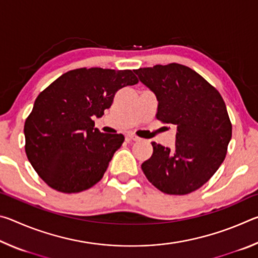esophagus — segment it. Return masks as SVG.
Returning a JSON list of instances; mask_svg holds the SVG:
<instances>
[{
    "label": "esophagus",
    "mask_w": 258,
    "mask_h": 258,
    "mask_svg": "<svg viewBox=\"0 0 258 258\" xmlns=\"http://www.w3.org/2000/svg\"><path fill=\"white\" fill-rule=\"evenodd\" d=\"M127 138L130 140H133V141H139V140H140V138L138 137V135H135L134 133H128L127 134Z\"/></svg>",
    "instance_id": "esophagus-1"
}]
</instances>
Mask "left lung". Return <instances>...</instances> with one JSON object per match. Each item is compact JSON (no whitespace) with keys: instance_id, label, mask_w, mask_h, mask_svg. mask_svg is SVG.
Returning <instances> with one entry per match:
<instances>
[{"instance_id":"8db88e82","label":"left lung","mask_w":258,"mask_h":258,"mask_svg":"<svg viewBox=\"0 0 258 258\" xmlns=\"http://www.w3.org/2000/svg\"><path fill=\"white\" fill-rule=\"evenodd\" d=\"M134 72L156 94V118L177 128L173 150L151 142L154 152L141 165L143 173L164 194L196 191L223 163L232 137L223 98L197 72L180 63Z\"/></svg>"}]
</instances>
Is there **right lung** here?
Returning <instances> with one entry per match:
<instances>
[{
	"label": "right lung",
	"mask_w": 258,
	"mask_h": 258,
	"mask_svg": "<svg viewBox=\"0 0 258 258\" xmlns=\"http://www.w3.org/2000/svg\"><path fill=\"white\" fill-rule=\"evenodd\" d=\"M138 83L130 69L78 68L38 94L25 121V151L47 185L76 194L101 180L124 135L101 133L92 117H102L121 87Z\"/></svg>",
	"instance_id": "right-lung-1"
}]
</instances>
